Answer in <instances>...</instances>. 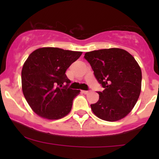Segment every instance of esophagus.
I'll return each mask as SVG.
<instances>
[{
  "label": "esophagus",
  "mask_w": 159,
  "mask_h": 159,
  "mask_svg": "<svg viewBox=\"0 0 159 159\" xmlns=\"http://www.w3.org/2000/svg\"><path fill=\"white\" fill-rule=\"evenodd\" d=\"M82 93L84 94H88L90 93V90H82Z\"/></svg>",
  "instance_id": "esophagus-1"
}]
</instances>
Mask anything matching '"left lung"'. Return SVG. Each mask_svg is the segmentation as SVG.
<instances>
[{
  "mask_svg": "<svg viewBox=\"0 0 159 159\" xmlns=\"http://www.w3.org/2000/svg\"><path fill=\"white\" fill-rule=\"evenodd\" d=\"M84 58L104 88L97 92V102L90 105L93 114L109 122L123 119L135 105L141 90L142 73L138 63L132 54L116 48L87 52Z\"/></svg>",
  "mask_w": 159,
  "mask_h": 159,
  "instance_id": "obj_1",
  "label": "left lung"
}]
</instances>
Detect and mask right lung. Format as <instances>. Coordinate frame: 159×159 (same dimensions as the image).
<instances>
[{
  "label": "right lung",
  "instance_id": "obj_1",
  "mask_svg": "<svg viewBox=\"0 0 159 159\" xmlns=\"http://www.w3.org/2000/svg\"><path fill=\"white\" fill-rule=\"evenodd\" d=\"M81 54L48 47L29 55L21 70V86L27 103L36 114L58 120L70 112L80 90L68 87L71 81L65 72Z\"/></svg>",
  "mask_w": 159,
  "mask_h": 159
}]
</instances>
